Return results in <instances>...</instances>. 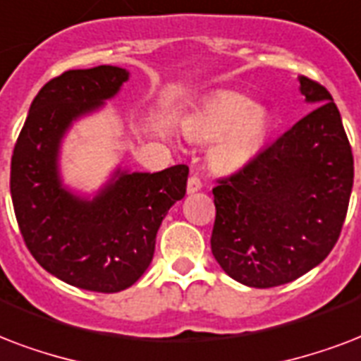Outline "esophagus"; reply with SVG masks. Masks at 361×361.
Returning <instances> with one entry per match:
<instances>
[{
  "label": "esophagus",
  "instance_id": "34e87169",
  "mask_svg": "<svg viewBox=\"0 0 361 361\" xmlns=\"http://www.w3.org/2000/svg\"><path fill=\"white\" fill-rule=\"evenodd\" d=\"M186 190H188V194H195L197 190H201V180H200V177H195V175H192V177L188 178V184H186Z\"/></svg>",
  "mask_w": 361,
  "mask_h": 361
}]
</instances>
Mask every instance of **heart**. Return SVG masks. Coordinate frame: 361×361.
Returning a JSON list of instances; mask_svg holds the SVG:
<instances>
[{
    "label": "heart",
    "instance_id": "1",
    "mask_svg": "<svg viewBox=\"0 0 361 361\" xmlns=\"http://www.w3.org/2000/svg\"><path fill=\"white\" fill-rule=\"evenodd\" d=\"M190 141H211L209 161L219 171L233 173L248 166L269 135V113L248 105L247 97L224 92L207 99L183 122Z\"/></svg>",
    "mask_w": 361,
    "mask_h": 361
}]
</instances>
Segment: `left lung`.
<instances>
[{
  "label": "left lung",
  "instance_id": "left-lung-1",
  "mask_svg": "<svg viewBox=\"0 0 361 361\" xmlns=\"http://www.w3.org/2000/svg\"><path fill=\"white\" fill-rule=\"evenodd\" d=\"M300 92L311 113L212 188V256L245 286L305 275L331 252L345 222L354 158L339 109L307 77Z\"/></svg>",
  "mask_w": 361,
  "mask_h": 361
}]
</instances>
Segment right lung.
<instances>
[{"label": "right lung", "mask_w": 361, "mask_h": 361, "mask_svg": "<svg viewBox=\"0 0 361 361\" xmlns=\"http://www.w3.org/2000/svg\"><path fill=\"white\" fill-rule=\"evenodd\" d=\"M130 71L116 66L71 69L32 102L11 160V197L20 233L39 265L71 286L114 294L152 262L167 211L186 194L188 167L158 173L116 169L96 195L61 180L60 149L77 120L113 99Z\"/></svg>", "instance_id": "obj_1"}]
</instances>
